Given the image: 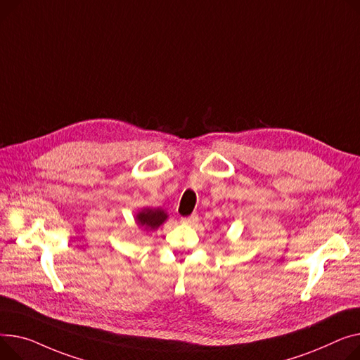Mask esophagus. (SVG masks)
Wrapping results in <instances>:
<instances>
[{
	"label": "esophagus",
	"mask_w": 360,
	"mask_h": 360,
	"mask_svg": "<svg viewBox=\"0 0 360 360\" xmlns=\"http://www.w3.org/2000/svg\"><path fill=\"white\" fill-rule=\"evenodd\" d=\"M197 220H198V215L193 214V215H189V217L181 219V223H184V224H194Z\"/></svg>",
	"instance_id": "1"
}]
</instances>
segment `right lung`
Segmentation results:
<instances>
[{
    "label": "right lung",
    "mask_w": 360,
    "mask_h": 360,
    "mask_svg": "<svg viewBox=\"0 0 360 360\" xmlns=\"http://www.w3.org/2000/svg\"><path fill=\"white\" fill-rule=\"evenodd\" d=\"M136 224L143 230V231H155L158 230L166 220H167V214L162 208H141L136 212Z\"/></svg>",
    "instance_id": "1"
}]
</instances>
